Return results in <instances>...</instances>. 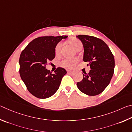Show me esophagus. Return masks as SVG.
<instances>
[{
  "label": "esophagus",
  "instance_id": "1",
  "mask_svg": "<svg viewBox=\"0 0 132 132\" xmlns=\"http://www.w3.org/2000/svg\"><path fill=\"white\" fill-rule=\"evenodd\" d=\"M67 72H68V73H73V71H71V70H67Z\"/></svg>",
  "mask_w": 132,
  "mask_h": 132
}]
</instances>
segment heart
I'll list each match as a JSON object with an SVG mask.
<instances>
[{"instance_id":"1","label":"heart","mask_w":132,"mask_h":132,"mask_svg":"<svg viewBox=\"0 0 132 132\" xmlns=\"http://www.w3.org/2000/svg\"><path fill=\"white\" fill-rule=\"evenodd\" d=\"M69 42L71 45V46L75 48V50H77L78 48L82 46V43L81 41L79 40V39L75 38H71ZM61 43L59 42L55 46L54 48V52L55 54L56 55H59L60 53V50H61ZM77 62V59H70V58H67V59H64L60 62V65L61 66L64 67L66 68H71L73 66V65Z\"/></svg>"}]
</instances>
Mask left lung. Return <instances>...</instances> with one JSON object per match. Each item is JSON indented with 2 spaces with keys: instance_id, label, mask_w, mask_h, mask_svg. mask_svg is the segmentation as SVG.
<instances>
[{
  "instance_id": "obj_1",
  "label": "left lung",
  "mask_w": 132,
  "mask_h": 132,
  "mask_svg": "<svg viewBox=\"0 0 132 132\" xmlns=\"http://www.w3.org/2000/svg\"><path fill=\"white\" fill-rule=\"evenodd\" d=\"M84 47L83 60L88 62L91 70L83 74L81 81L77 83L79 90L87 95L100 94L109 85L114 74L115 60L107 44L96 37L79 35L77 36Z\"/></svg>"
}]
</instances>
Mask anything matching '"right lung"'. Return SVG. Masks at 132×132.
Masks as SVG:
<instances>
[{"mask_svg":"<svg viewBox=\"0 0 132 132\" xmlns=\"http://www.w3.org/2000/svg\"><path fill=\"white\" fill-rule=\"evenodd\" d=\"M66 35L40 36L34 39L20 54V74L30 93L39 98L53 96L59 88L62 77L67 71L57 68L52 74L46 68L48 61L55 57L57 44Z\"/></svg>","mask_w":132,"mask_h":132,"instance_id":"add662e5","label":"right lung"}]
</instances>
